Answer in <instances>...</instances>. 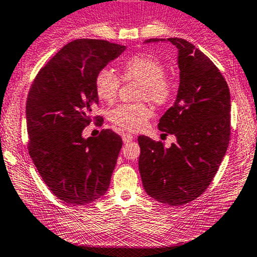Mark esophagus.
I'll list each match as a JSON object with an SVG mask.
<instances>
[{
	"label": "esophagus",
	"instance_id": "1",
	"mask_svg": "<svg viewBox=\"0 0 257 257\" xmlns=\"http://www.w3.org/2000/svg\"><path fill=\"white\" fill-rule=\"evenodd\" d=\"M134 139H135L134 135H130V134H123V135H122V141H123V143L131 142V141L134 140Z\"/></svg>",
	"mask_w": 257,
	"mask_h": 257
}]
</instances>
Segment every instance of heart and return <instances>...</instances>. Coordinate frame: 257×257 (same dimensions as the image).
Masks as SVG:
<instances>
[{
  "label": "heart",
  "instance_id": "b5f03b06",
  "mask_svg": "<svg viewBox=\"0 0 257 257\" xmlns=\"http://www.w3.org/2000/svg\"><path fill=\"white\" fill-rule=\"evenodd\" d=\"M164 66L156 57L148 55H135L121 65V78L125 81L140 82L139 99H147L156 105H164L172 99L174 85L164 76ZM95 93L100 100L110 101L116 98L120 78L109 68H103L94 78ZM152 112L142 103L121 104L109 112V118L118 127L136 131L147 123Z\"/></svg>",
  "mask_w": 257,
  "mask_h": 257
}]
</instances>
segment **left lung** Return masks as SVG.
<instances>
[{
  "mask_svg": "<svg viewBox=\"0 0 257 257\" xmlns=\"http://www.w3.org/2000/svg\"><path fill=\"white\" fill-rule=\"evenodd\" d=\"M169 41L178 49L180 83L175 103L158 123L174 135L169 148L147 136L139 137V168L146 192L170 206L189 203L205 192L213 180L230 139V93L214 63L191 43Z\"/></svg>",
  "mask_w": 257,
  "mask_h": 257,
  "instance_id": "8db88e82",
  "label": "left lung"
}]
</instances>
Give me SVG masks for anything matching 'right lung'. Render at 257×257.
Here are the masks:
<instances>
[{
    "mask_svg": "<svg viewBox=\"0 0 257 257\" xmlns=\"http://www.w3.org/2000/svg\"><path fill=\"white\" fill-rule=\"evenodd\" d=\"M125 49L106 40L71 41L41 68L29 90V154L50 191L68 205H87L109 189L122 140L111 130L88 139L82 132L99 103L96 73Z\"/></svg>",
    "mask_w": 257,
    "mask_h": 257,
    "instance_id": "add662e5",
    "label": "right lung"
}]
</instances>
